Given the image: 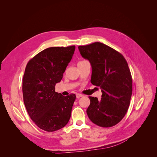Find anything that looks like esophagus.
Masks as SVG:
<instances>
[{
  "mask_svg": "<svg viewBox=\"0 0 157 157\" xmlns=\"http://www.w3.org/2000/svg\"><path fill=\"white\" fill-rule=\"evenodd\" d=\"M76 96H77V98H81V97H82L83 96L82 94H77V95H76Z\"/></svg>",
  "mask_w": 157,
  "mask_h": 157,
  "instance_id": "esophagus-1",
  "label": "esophagus"
}]
</instances>
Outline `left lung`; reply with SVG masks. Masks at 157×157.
<instances>
[{"label":"left lung","instance_id":"obj_1","mask_svg":"<svg viewBox=\"0 0 157 157\" xmlns=\"http://www.w3.org/2000/svg\"><path fill=\"white\" fill-rule=\"evenodd\" d=\"M82 57L92 66L91 81L101 90V98L89 96L86 113L96 125L107 128L119 122L128 111L132 94V79L121 54L101 42L79 46Z\"/></svg>","mask_w":157,"mask_h":157}]
</instances>
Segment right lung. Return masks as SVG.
Wrapping results in <instances>:
<instances>
[{"instance_id": "obj_1", "label": "right lung", "mask_w": 157, "mask_h": 157, "mask_svg": "<svg viewBox=\"0 0 157 157\" xmlns=\"http://www.w3.org/2000/svg\"><path fill=\"white\" fill-rule=\"evenodd\" d=\"M75 50V46L50 47L27 63L23 78V97L28 114L40 129L54 132L67 124L76 96L55 92Z\"/></svg>"}]
</instances>
